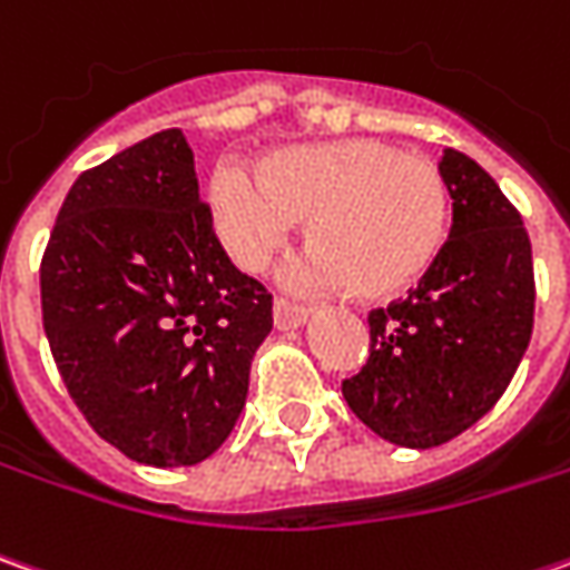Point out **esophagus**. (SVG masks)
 <instances>
[{
    "instance_id": "34e87169",
    "label": "esophagus",
    "mask_w": 570,
    "mask_h": 570,
    "mask_svg": "<svg viewBox=\"0 0 570 570\" xmlns=\"http://www.w3.org/2000/svg\"><path fill=\"white\" fill-rule=\"evenodd\" d=\"M308 318V308L305 305L289 303V299H274V324H277V331H293V327H299Z\"/></svg>"
}]
</instances>
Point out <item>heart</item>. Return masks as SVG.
Segmentation results:
<instances>
[{"mask_svg": "<svg viewBox=\"0 0 570 570\" xmlns=\"http://www.w3.org/2000/svg\"><path fill=\"white\" fill-rule=\"evenodd\" d=\"M210 202L226 248L248 271L262 267L296 220L312 252L303 284L382 303L435 265L451 220L444 173L382 138H344L262 157L255 176L217 169Z\"/></svg>", "mask_w": 570, "mask_h": 570, "instance_id": "b5f03b06", "label": "heart"}]
</instances>
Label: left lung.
Here are the masks:
<instances>
[{"label": "left lung", "mask_w": 570, "mask_h": 570, "mask_svg": "<svg viewBox=\"0 0 570 570\" xmlns=\"http://www.w3.org/2000/svg\"><path fill=\"white\" fill-rule=\"evenodd\" d=\"M439 169L454 198L451 236L406 299L368 312V360L346 379L360 420L401 448H435L482 420L533 334V252L518 207L461 150Z\"/></svg>", "instance_id": "obj_1"}]
</instances>
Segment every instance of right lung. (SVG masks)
<instances>
[{
  "instance_id": "obj_1",
  "label": "right lung",
  "mask_w": 570,
  "mask_h": 570,
  "mask_svg": "<svg viewBox=\"0 0 570 570\" xmlns=\"http://www.w3.org/2000/svg\"><path fill=\"white\" fill-rule=\"evenodd\" d=\"M43 331L90 429L148 466L210 458L239 420L271 293L226 258L179 128L85 169L40 262Z\"/></svg>"
}]
</instances>
